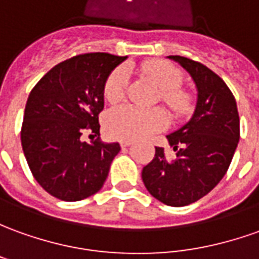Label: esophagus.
<instances>
[{"label":"esophagus","instance_id":"34e87169","mask_svg":"<svg viewBox=\"0 0 259 259\" xmlns=\"http://www.w3.org/2000/svg\"><path fill=\"white\" fill-rule=\"evenodd\" d=\"M119 145L122 148H126V147H130V145H133V141H130V140H121L119 141Z\"/></svg>","mask_w":259,"mask_h":259}]
</instances>
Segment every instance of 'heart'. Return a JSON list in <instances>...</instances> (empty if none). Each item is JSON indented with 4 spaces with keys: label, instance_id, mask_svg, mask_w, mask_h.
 <instances>
[{
    "label": "heart",
    "instance_id": "1",
    "mask_svg": "<svg viewBox=\"0 0 259 259\" xmlns=\"http://www.w3.org/2000/svg\"><path fill=\"white\" fill-rule=\"evenodd\" d=\"M142 70L160 87V100L175 115L181 117L192 110L190 93L181 89L183 74L165 60L153 59L144 63ZM128 85V70L124 66L114 69L104 83V97L115 104L124 99ZM167 125V115L162 108H138L121 106L108 112L106 130L110 137L119 140H141L162 131Z\"/></svg>",
    "mask_w": 259,
    "mask_h": 259
}]
</instances>
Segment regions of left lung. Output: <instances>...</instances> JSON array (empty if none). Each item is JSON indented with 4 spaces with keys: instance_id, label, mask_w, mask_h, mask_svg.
<instances>
[{
    "instance_id": "left-lung-1",
    "label": "left lung",
    "mask_w": 259,
    "mask_h": 259,
    "mask_svg": "<svg viewBox=\"0 0 259 259\" xmlns=\"http://www.w3.org/2000/svg\"><path fill=\"white\" fill-rule=\"evenodd\" d=\"M186 69L197 89V103L189 122L166 138L176 158L163 148L142 169V181L155 199L182 207L213 190L227 172L240 141V117L234 96L207 66L183 56H167Z\"/></svg>"
}]
</instances>
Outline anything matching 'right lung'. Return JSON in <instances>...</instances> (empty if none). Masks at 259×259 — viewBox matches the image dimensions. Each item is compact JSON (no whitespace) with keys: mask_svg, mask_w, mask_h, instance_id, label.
Wrapping results in <instances>:
<instances>
[{"mask_svg":"<svg viewBox=\"0 0 259 259\" xmlns=\"http://www.w3.org/2000/svg\"><path fill=\"white\" fill-rule=\"evenodd\" d=\"M126 56L84 53L56 65L32 89L25 106L21 144L33 178L52 196L83 200L108 176L118 142L81 141L84 130L99 134L104 83Z\"/></svg>","mask_w":259,"mask_h":259,"instance_id":"obj_1","label":"right lung"}]
</instances>
